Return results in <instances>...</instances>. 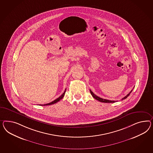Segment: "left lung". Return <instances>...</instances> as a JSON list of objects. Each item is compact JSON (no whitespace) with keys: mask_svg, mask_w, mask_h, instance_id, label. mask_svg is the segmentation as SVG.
Segmentation results:
<instances>
[{"mask_svg":"<svg viewBox=\"0 0 153 153\" xmlns=\"http://www.w3.org/2000/svg\"><path fill=\"white\" fill-rule=\"evenodd\" d=\"M90 92H91V94L92 95V96H93V97L96 100H98L100 102H105V103H114V102H115V101H111V100H108L106 99H102V98H101V97H98L97 96H96V95H95L93 92H92V91H91V90H90ZM132 91V90L131 91H130L129 93H128V95H126V96H125L124 98H123L122 99V100H123L125 99H126L128 97L129 95L130 94V93Z\"/></svg>","mask_w":153,"mask_h":153,"instance_id":"8db88e82","label":"left lung"}]
</instances>
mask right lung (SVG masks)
<instances>
[{
  "mask_svg": "<svg viewBox=\"0 0 153 153\" xmlns=\"http://www.w3.org/2000/svg\"><path fill=\"white\" fill-rule=\"evenodd\" d=\"M66 89H65V90L64 91V92L62 94V95L61 96H59L58 98H57V99L55 100H54L52 102H50V103H46V104H44V105H41L42 106H46V105H52V104H54V103H57V102H58L59 101H60L62 99V98L64 97V96H65V92H66Z\"/></svg>",
  "mask_w": 153,
  "mask_h": 153,
  "instance_id": "1",
  "label": "right lung"
}]
</instances>
